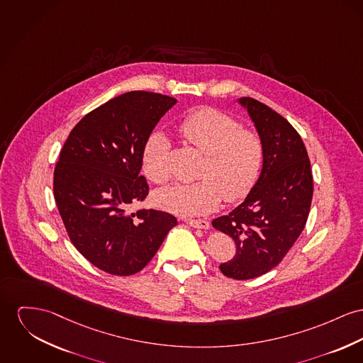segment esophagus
Returning <instances> with one entry per match:
<instances>
[{"mask_svg":"<svg viewBox=\"0 0 363 363\" xmlns=\"http://www.w3.org/2000/svg\"><path fill=\"white\" fill-rule=\"evenodd\" d=\"M186 223L189 225H191L194 228H202V230H208L211 227L208 220H202V218H187Z\"/></svg>","mask_w":363,"mask_h":363,"instance_id":"34e87169","label":"esophagus"}]
</instances>
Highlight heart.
<instances>
[{"label":"heart","instance_id":"obj_1","mask_svg":"<svg viewBox=\"0 0 363 363\" xmlns=\"http://www.w3.org/2000/svg\"><path fill=\"white\" fill-rule=\"evenodd\" d=\"M179 133L187 145L205 154L199 180L176 183L154 194L155 203L180 216L213 211L221 198L235 202L256 184L263 161L264 145L257 132L242 129L241 123L216 108L203 107L179 123ZM168 138L152 132L142 152V168L155 184L169 179Z\"/></svg>","mask_w":363,"mask_h":363}]
</instances>
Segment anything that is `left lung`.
<instances>
[{
  "label": "left lung",
  "instance_id": "obj_1",
  "mask_svg": "<svg viewBox=\"0 0 363 363\" xmlns=\"http://www.w3.org/2000/svg\"><path fill=\"white\" fill-rule=\"evenodd\" d=\"M264 145L260 176L241 205L212 225L237 246L220 271L233 279H252L278 266L307 223L314 182L306 145L277 111L252 97L238 100Z\"/></svg>",
  "mask_w": 363,
  "mask_h": 363
}]
</instances>
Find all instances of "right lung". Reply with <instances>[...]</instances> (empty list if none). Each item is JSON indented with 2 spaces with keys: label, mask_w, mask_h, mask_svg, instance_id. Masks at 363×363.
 Returning <instances> with one entry per match:
<instances>
[{
  "label": "right lung",
  "mask_w": 363,
  "mask_h": 363,
  "mask_svg": "<svg viewBox=\"0 0 363 363\" xmlns=\"http://www.w3.org/2000/svg\"><path fill=\"white\" fill-rule=\"evenodd\" d=\"M176 99L132 91L88 113L70 132L53 173V194L77 250L99 269L128 277L154 257L177 220L140 209L148 184L145 140Z\"/></svg>",
  "instance_id": "add662e5"
}]
</instances>
